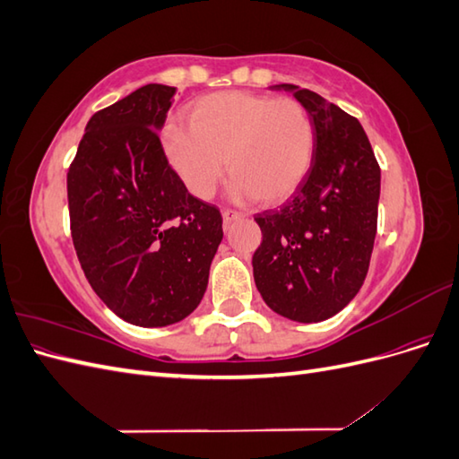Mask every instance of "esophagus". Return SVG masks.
Instances as JSON below:
<instances>
[{
	"instance_id": "obj_1",
	"label": "esophagus",
	"mask_w": 459,
	"mask_h": 459,
	"mask_svg": "<svg viewBox=\"0 0 459 459\" xmlns=\"http://www.w3.org/2000/svg\"><path fill=\"white\" fill-rule=\"evenodd\" d=\"M221 218H224V228L228 230V228L231 226V221L243 218V214H241V212H235V211H231V208H224V211H221Z\"/></svg>"
}]
</instances>
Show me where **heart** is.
<instances>
[{
	"instance_id": "1",
	"label": "heart",
	"mask_w": 459,
	"mask_h": 459,
	"mask_svg": "<svg viewBox=\"0 0 459 459\" xmlns=\"http://www.w3.org/2000/svg\"><path fill=\"white\" fill-rule=\"evenodd\" d=\"M162 145L193 197L214 195L228 160L231 199L277 204L308 174L314 124L293 97L218 91L191 105L189 124H166Z\"/></svg>"
}]
</instances>
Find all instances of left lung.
I'll use <instances>...</instances> for the list:
<instances>
[{
  "label": "left lung",
  "instance_id": "1",
  "mask_svg": "<svg viewBox=\"0 0 459 459\" xmlns=\"http://www.w3.org/2000/svg\"><path fill=\"white\" fill-rule=\"evenodd\" d=\"M314 124V157L302 184L280 211L255 220L262 243L253 256L264 302L300 324L324 322L362 287L377 233L381 169L354 117L293 84Z\"/></svg>",
  "mask_w": 459,
  "mask_h": 459
}]
</instances>
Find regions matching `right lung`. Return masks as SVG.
Listing matches in <instances>:
<instances>
[{"label": "right lung", "instance_id": "right-lung-1", "mask_svg": "<svg viewBox=\"0 0 459 459\" xmlns=\"http://www.w3.org/2000/svg\"><path fill=\"white\" fill-rule=\"evenodd\" d=\"M176 88L147 84L97 110L66 174L71 233L91 289L124 322L164 327L199 307L224 238L193 197L159 130Z\"/></svg>", "mask_w": 459, "mask_h": 459}]
</instances>
